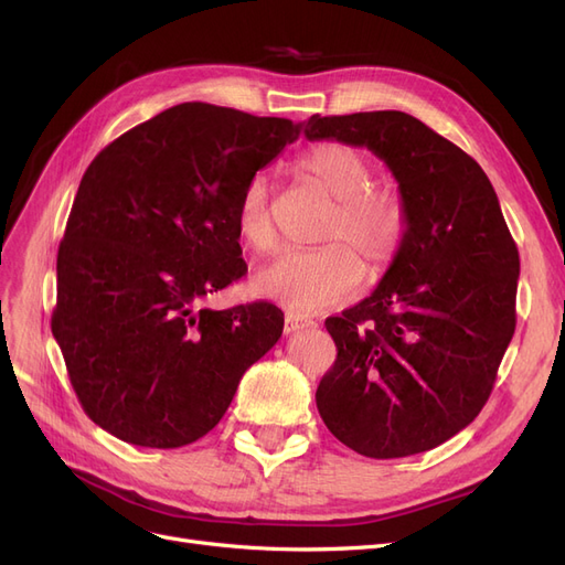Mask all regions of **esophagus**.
I'll return each mask as SVG.
<instances>
[{"label": "esophagus", "mask_w": 565, "mask_h": 565, "mask_svg": "<svg viewBox=\"0 0 565 565\" xmlns=\"http://www.w3.org/2000/svg\"><path fill=\"white\" fill-rule=\"evenodd\" d=\"M311 324H313V320H303V318H299V316L287 313V316H285V334H295V332H299V330L311 328Z\"/></svg>", "instance_id": "esophagus-1"}]
</instances>
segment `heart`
<instances>
[{
    "instance_id": "b5f03b06",
    "label": "heart",
    "mask_w": 565,
    "mask_h": 565,
    "mask_svg": "<svg viewBox=\"0 0 565 565\" xmlns=\"http://www.w3.org/2000/svg\"><path fill=\"white\" fill-rule=\"evenodd\" d=\"M299 172L334 200L320 231V243L328 245L280 252L256 270L254 287L292 313L309 316L353 297L363 282V266L370 278L384 276L405 245L407 207L396 191L374 185L372 162L347 143L313 146L301 156ZM235 226L256 252L276 245L266 174H254L245 183Z\"/></svg>"
}]
</instances>
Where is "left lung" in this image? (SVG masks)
Masks as SVG:
<instances>
[{
  "label": "left lung",
  "mask_w": 565,
  "mask_h": 565,
  "mask_svg": "<svg viewBox=\"0 0 565 565\" xmlns=\"http://www.w3.org/2000/svg\"><path fill=\"white\" fill-rule=\"evenodd\" d=\"M303 134L372 150L407 207L377 289L324 320L337 361L318 413L358 455L431 450L481 413L516 330L521 262L498 193L465 150L401 110L313 115Z\"/></svg>",
  "instance_id": "obj_1"
}]
</instances>
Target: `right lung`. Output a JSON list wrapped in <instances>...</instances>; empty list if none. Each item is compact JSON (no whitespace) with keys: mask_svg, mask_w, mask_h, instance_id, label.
Segmentation results:
<instances>
[{"mask_svg":"<svg viewBox=\"0 0 565 565\" xmlns=\"http://www.w3.org/2000/svg\"><path fill=\"white\" fill-rule=\"evenodd\" d=\"M299 131L282 117L181 104L119 136L84 172L58 247L51 332L100 429L141 448L188 446L276 347L278 306L202 301L247 273L237 200Z\"/></svg>","mask_w":565,"mask_h":565,"instance_id":"1","label":"right lung"}]
</instances>
